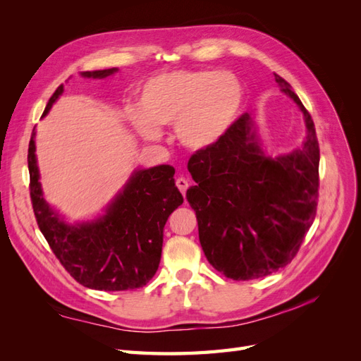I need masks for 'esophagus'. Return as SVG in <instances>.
Instances as JSON below:
<instances>
[{"instance_id": "34e87169", "label": "esophagus", "mask_w": 361, "mask_h": 361, "mask_svg": "<svg viewBox=\"0 0 361 361\" xmlns=\"http://www.w3.org/2000/svg\"><path fill=\"white\" fill-rule=\"evenodd\" d=\"M176 187L179 188V191L182 192V195L185 197V194H187V190H188V180L183 179V178H178L176 179Z\"/></svg>"}]
</instances>
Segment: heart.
<instances>
[{
    "label": "heart",
    "mask_w": 361,
    "mask_h": 361,
    "mask_svg": "<svg viewBox=\"0 0 361 361\" xmlns=\"http://www.w3.org/2000/svg\"><path fill=\"white\" fill-rule=\"evenodd\" d=\"M244 90L235 75L216 71L161 73L143 85L140 108L126 116L146 140L161 137V125L174 123L180 143L192 150L214 146L232 126Z\"/></svg>",
    "instance_id": "b5f03b06"
}]
</instances>
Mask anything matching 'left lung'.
Returning <instances> with one entry per match:
<instances>
[{
  "mask_svg": "<svg viewBox=\"0 0 361 361\" xmlns=\"http://www.w3.org/2000/svg\"><path fill=\"white\" fill-rule=\"evenodd\" d=\"M274 75L280 90L304 114L302 147L285 157H267L253 118L244 113L220 141L188 161L195 185L187 200L197 216L203 253L216 271L236 281L265 277L290 264L318 206L314 123L290 84Z\"/></svg>",
  "mask_w": 361,
  "mask_h": 361,
  "instance_id": "obj_1",
  "label": "left lung"
}]
</instances>
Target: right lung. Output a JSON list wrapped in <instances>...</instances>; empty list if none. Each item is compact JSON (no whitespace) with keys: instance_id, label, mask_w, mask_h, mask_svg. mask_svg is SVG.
<instances>
[{"instance_id":"obj_1","label":"right lung","mask_w":361,"mask_h":361,"mask_svg":"<svg viewBox=\"0 0 361 361\" xmlns=\"http://www.w3.org/2000/svg\"><path fill=\"white\" fill-rule=\"evenodd\" d=\"M117 68L81 72L85 78H106ZM63 93L49 97L43 116ZM35 129L28 145L30 197L40 232L52 253L80 285L97 290H133L155 276L162 251V231L170 214L183 203L174 183V169L158 166L134 171L105 215L81 224H66L43 199L36 162Z\"/></svg>"}]
</instances>
